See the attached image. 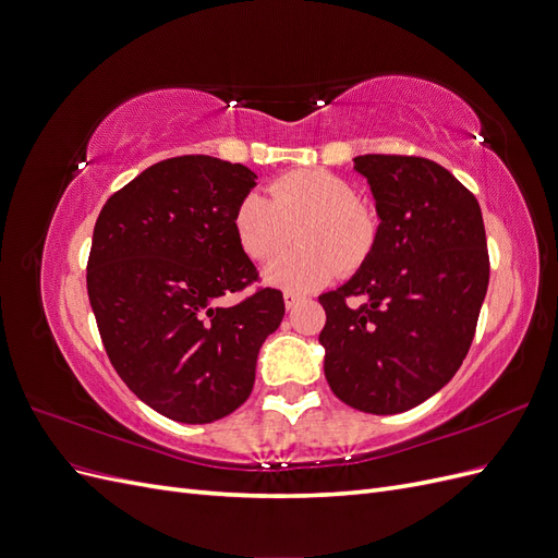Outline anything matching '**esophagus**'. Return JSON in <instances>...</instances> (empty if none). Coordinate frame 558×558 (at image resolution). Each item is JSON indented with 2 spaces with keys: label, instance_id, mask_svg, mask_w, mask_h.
<instances>
[{
  "label": "esophagus",
  "instance_id": "1",
  "mask_svg": "<svg viewBox=\"0 0 558 558\" xmlns=\"http://www.w3.org/2000/svg\"><path fill=\"white\" fill-rule=\"evenodd\" d=\"M302 300H305V298H302L300 293H295V291H286L283 293V302H286V310H293L295 305H300V302Z\"/></svg>",
  "mask_w": 558,
  "mask_h": 558
}]
</instances>
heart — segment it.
Here are the masks:
<instances>
[{
  "label": "heart",
  "mask_w": 558,
  "mask_h": 558,
  "mask_svg": "<svg viewBox=\"0 0 558 558\" xmlns=\"http://www.w3.org/2000/svg\"><path fill=\"white\" fill-rule=\"evenodd\" d=\"M267 283L286 291H314L340 269L356 272L379 244L375 207L359 199L356 185L326 170H293L267 183V197L246 193L232 211V234L246 258L265 263Z\"/></svg>",
  "instance_id": "b5f03b06"
}]
</instances>
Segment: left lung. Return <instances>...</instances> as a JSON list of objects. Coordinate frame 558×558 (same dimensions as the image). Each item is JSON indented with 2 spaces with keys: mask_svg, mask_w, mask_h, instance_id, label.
I'll return each instance as SVG.
<instances>
[{
  "mask_svg": "<svg viewBox=\"0 0 558 558\" xmlns=\"http://www.w3.org/2000/svg\"><path fill=\"white\" fill-rule=\"evenodd\" d=\"M377 199L379 244L356 275L318 298L326 379L349 408L408 412L456 375L488 286L477 197L416 156L353 158Z\"/></svg>",
  "mask_w": 558,
  "mask_h": 558,
  "instance_id": "8db88e82",
  "label": "left lung"
}]
</instances>
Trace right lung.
I'll use <instances>...</instances> for the list:
<instances>
[{"label":"right lung","mask_w":558,"mask_h":558,"mask_svg":"<svg viewBox=\"0 0 558 558\" xmlns=\"http://www.w3.org/2000/svg\"><path fill=\"white\" fill-rule=\"evenodd\" d=\"M256 179L211 156L162 160L116 191L93 230L86 281L107 356L134 396L181 424L240 408L286 312L277 289L218 305L258 281L232 234Z\"/></svg>","instance_id":"right-lung-1"}]
</instances>
